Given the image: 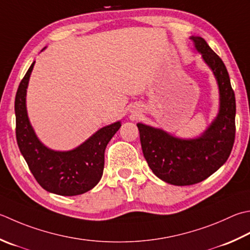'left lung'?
<instances>
[{"instance_id": "obj_1", "label": "left lung", "mask_w": 250, "mask_h": 250, "mask_svg": "<svg viewBox=\"0 0 250 250\" xmlns=\"http://www.w3.org/2000/svg\"><path fill=\"white\" fill-rule=\"evenodd\" d=\"M195 48L217 79L220 107L207 130L196 139H179L167 132L138 124L144 157L156 177L179 187L202 182L228 160L235 140V94L221 58L200 37H190Z\"/></svg>"}]
</instances>
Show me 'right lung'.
Here are the masks:
<instances>
[{"instance_id": "obj_1", "label": "right lung", "mask_w": 250, "mask_h": 250, "mask_svg": "<svg viewBox=\"0 0 250 250\" xmlns=\"http://www.w3.org/2000/svg\"><path fill=\"white\" fill-rule=\"evenodd\" d=\"M33 66L34 62L19 83L15 97L18 147L34 179L47 192L62 196L85 193L100 182L106 146L121 126L120 121L100 129L72 150L47 148L34 133L27 115V87Z\"/></svg>"}]
</instances>
